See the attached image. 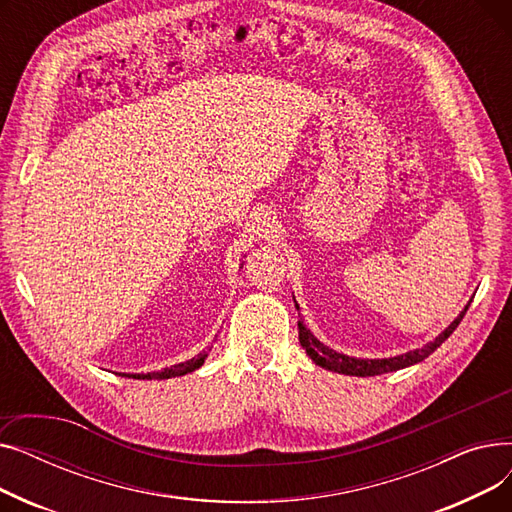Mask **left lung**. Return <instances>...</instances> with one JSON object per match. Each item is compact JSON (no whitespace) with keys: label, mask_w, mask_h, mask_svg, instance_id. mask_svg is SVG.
I'll use <instances>...</instances> for the list:
<instances>
[{"label":"left lung","mask_w":512,"mask_h":512,"mask_svg":"<svg viewBox=\"0 0 512 512\" xmlns=\"http://www.w3.org/2000/svg\"><path fill=\"white\" fill-rule=\"evenodd\" d=\"M469 305L465 307V311H461V315L456 317L452 324L434 340L425 344L423 348H417V351H411V353H405L400 357H392V359H353V357H346V355H340L336 351H332V348L321 344L307 328L303 321H299V340H301V346L307 351V355L324 369H330V371H336V373H344V375H359V378H367V375H380V373H388V371H396V369H402V367H409V365H415L419 361H423L429 353H434L436 348L456 330L461 324V319L465 317Z\"/></svg>","instance_id":"obj_1"}]
</instances>
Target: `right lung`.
Here are the masks:
<instances>
[{
    "label": "right lung",
    "instance_id": "add662e5",
    "mask_svg": "<svg viewBox=\"0 0 512 512\" xmlns=\"http://www.w3.org/2000/svg\"><path fill=\"white\" fill-rule=\"evenodd\" d=\"M207 359V353L197 355L195 359L174 365V367H166L161 371H153V373H139V375H128V378H139V380H164V378H176V375H184V373H191L195 369H199L203 365V361Z\"/></svg>",
    "mask_w": 512,
    "mask_h": 512
}]
</instances>
